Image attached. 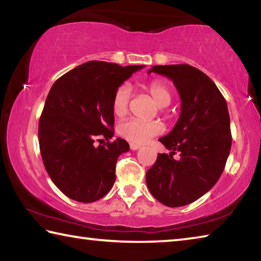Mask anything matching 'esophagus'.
<instances>
[{
  "label": "esophagus",
  "instance_id": "obj_1",
  "mask_svg": "<svg viewBox=\"0 0 261 261\" xmlns=\"http://www.w3.org/2000/svg\"><path fill=\"white\" fill-rule=\"evenodd\" d=\"M130 148L132 149V151H137V149H139V148H140V145L131 143V144H130Z\"/></svg>",
  "mask_w": 261,
  "mask_h": 261
}]
</instances>
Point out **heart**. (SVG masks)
<instances>
[{
    "label": "heart",
    "instance_id": "b5f03b06",
    "mask_svg": "<svg viewBox=\"0 0 261 261\" xmlns=\"http://www.w3.org/2000/svg\"><path fill=\"white\" fill-rule=\"evenodd\" d=\"M145 91L152 96L159 107L169 106L173 94L169 86L161 81H152L145 85ZM131 99V91L127 85H121L115 91L112 110L116 117L125 116L129 112V105ZM118 135L122 138L131 141L134 144L146 143L154 136H158L163 132V125L158 121H141L137 118H131L122 122L117 127Z\"/></svg>",
    "mask_w": 261,
    "mask_h": 261
}]
</instances>
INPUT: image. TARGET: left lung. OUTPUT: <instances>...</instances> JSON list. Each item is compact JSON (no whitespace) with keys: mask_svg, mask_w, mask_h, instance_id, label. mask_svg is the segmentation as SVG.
Segmentation results:
<instances>
[{"mask_svg":"<svg viewBox=\"0 0 261 261\" xmlns=\"http://www.w3.org/2000/svg\"><path fill=\"white\" fill-rule=\"evenodd\" d=\"M151 72L173 81L182 106L174 129L159 139L173 152L159 154L147 170L146 184L161 204L184 206L210 191L226 166L231 148L227 102L214 82L189 64L154 65ZM176 150L179 161L171 155Z\"/></svg>","mask_w":261,"mask_h":261,"instance_id":"1","label":"left lung"}]
</instances>
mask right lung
I'll use <instances>...</instances> for the list:
<instances>
[{"mask_svg": "<svg viewBox=\"0 0 261 261\" xmlns=\"http://www.w3.org/2000/svg\"><path fill=\"white\" fill-rule=\"evenodd\" d=\"M141 68L90 61L51 86L39 121V145L53 183L70 199L93 202L113 188L117 159L130 148L122 138L110 141L113 96ZM102 138L108 143L96 147Z\"/></svg>", "mask_w": 261, "mask_h": 261, "instance_id": "obj_1", "label": "right lung"}]
</instances>
